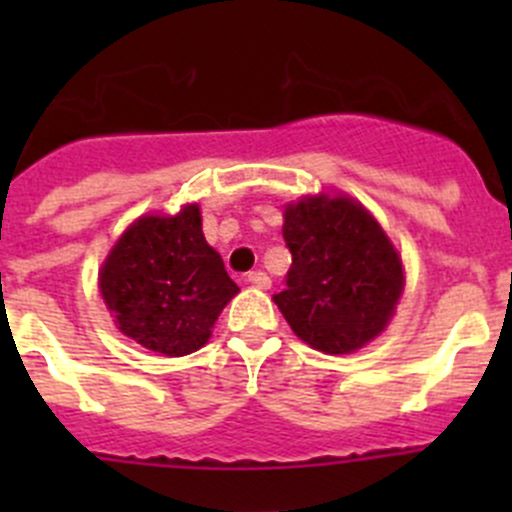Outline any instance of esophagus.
I'll list each match as a JSON object with an SVG mask.
<instances>
[{
	"mask_svg": "<svg viewBox=\"0 0 512 512\" xmlns=\"http://www.w3.org/2000/svg\"><path fill=\"white\" fill-rule=\"evenodd\" d=\"M245 282H247V285H250V287H257V289H270V285H272L270 275H267V272H262V270L247 272Z\"/></svg>",
	"mask_w": 512,
	"mask_h": 512,
	"instance_id": "1",
	"label": "esophagus"
}]
</instances>
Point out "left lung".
<instances>
[{
  "label": "left lung",
  "instance_id": "left-lung-1",
  "mask_svg": "<svg viewBox=\"0 0 512 512\" xmlns=\"http://www.w3.org/2000/svg\"><path fill=\"white\" fill-rule=\"evenodd\" d=\"M282 237L292 267L275 302L299 339L319 352L349 354L384 332L404 270L359 203L317 195L287 205Z\"/></svg>",
  "mask_w": 512,
  "mask_h": 512
}]
</instances>
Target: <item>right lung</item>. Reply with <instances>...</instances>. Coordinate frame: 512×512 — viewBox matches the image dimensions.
<instances>
[{"mask_svg": "<svg viewBox=\"0 0 512 512\" xmlns=\"http://www.w3.org/2000/svg\"><path fill=\"white\" fill-rule=\"evenodd\" d=\"M98 285L118 329L165 356L203 347L218 314L240 292L223 257L205 242L198 205L175 218L136 220L103 262Z\"/></svg>", "mask_w": 512, "mask_h": 512, "instance_id": "1", "label": "right lung"}]
</instances>
